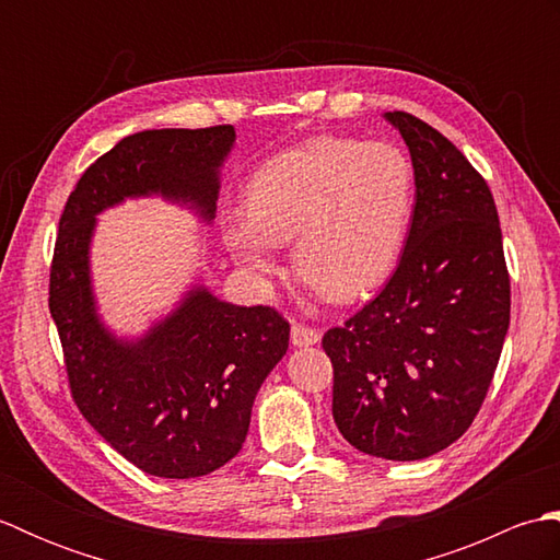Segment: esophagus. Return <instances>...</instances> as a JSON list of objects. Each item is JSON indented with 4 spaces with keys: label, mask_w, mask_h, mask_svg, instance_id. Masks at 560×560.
Masks as SVG:
<instances>
[{
    "label": "esophagus",
    "mask_w": 560,
    "mask_h": 560,
    "mask_svg": "<svg viewBox=\"0 0 560 560\" xmlns=\"http://www.w3.org/2000/svg\"><path fill=\"white\" fill-rule=\"evenodd\" d=\"M319 329L305 327V325H293L291 327V343L293 347H313V343L319 341Z\"/></svg>",
    "instance_id": "obj_1"
}]
</instances>
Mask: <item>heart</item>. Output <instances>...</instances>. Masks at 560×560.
Segmentation results:
<instances>
[{
	"label": "heart",
	"mask_w": 560,
	"mask_h": 560,
	"mask_svg": "<svg viewBox=\"0 0 560 560\" xmlns=\"http://www.w3.org/2000/svg\"><path fill=\"white\" fill-rule=\"evenodd\" d=\"M245 207L221 221L237 265L269 277L277 245L293 241L295 271L325 299L349 303L399 265L416 209L413 163L389 141L317 137L261 163Z\"/></svg>",
	"instance_id": "obj_1"
}]
</instances>
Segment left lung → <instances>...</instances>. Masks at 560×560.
<instances>
[{
	"label": "left lung",
	"instance_id": "8db88e82",
	"mask_svg": "<svg viewBox=\"0 0 560 560\" xmlns=\"http://www.w3.org/2000/svg\"><path fill=\"white\" fill-rule=\"evenodd\" d=\"M409 147L416 209L387 287L323 339L331 413L365 455L413 462L467 431L491 387L510 325L495 201L450 139L385 113Z\"/></svg>",
	"mask_w": 560,
	"mask_h": 560
}]
</instances>
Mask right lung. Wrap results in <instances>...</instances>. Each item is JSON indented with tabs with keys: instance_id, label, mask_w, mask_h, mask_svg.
Here are the masks:
<instances>
[{
	"instance_id": "right-lung-1",
	"label": "right lung",
	"mask_w": 560,
	"mask_h": 560,
	"mask_svg": "<svg viewBox=\"0 0 560 560\" xmlns=\"http://www.w3.org/2000/svg\"><path fill=\"white\" fill-rule=\"evenodd\" d=\"M233 147L231 125L125 137L81 175L59 219L50 315L71 397L105 443L151 477H205L241 452L291 327L267 305L225 303L195 283L144 335L117 337L93 293L96 217L125 199L163 197L211 223Z\"/></svg>"
}]
</instances>
